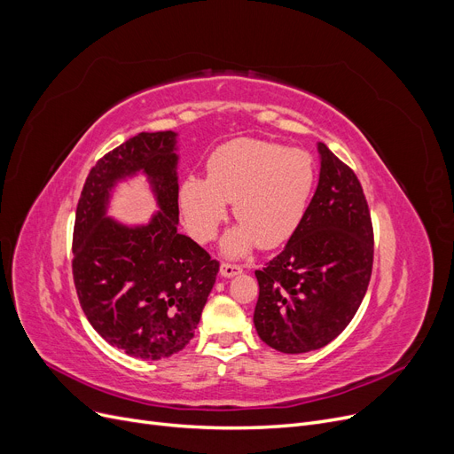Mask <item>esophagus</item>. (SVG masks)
I'll use <instances>...</instances> for the list:
<instances>
[{
  "mask_svg": "<svg viewBox=\"0 0 454 454\" xmlns=\"http://www.w3.org/2000/svg\"><path fill=\"white\" fill-rule=\"evenodd\" d=\"M220 273H222V277H234V275H239V273H242V266H239V264H229V262H223L222 266H220Z\"/></svg>",
  "mask_w": 454,
  "mask_h": 454,
  "instance_id": "34e87169",
  "label": "esophagus"
}]
</instances>
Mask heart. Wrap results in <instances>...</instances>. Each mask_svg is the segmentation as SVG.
I'll return each mask as SVG.
<instances>
[{
  "label": "heart",
  "instance_id": "obj_1",
  "mask_svg": "<svg viewBox=\"0 0 454 454\" xmlns=\"http://www.w3.org/2000/svg\"><path fill=\"white\" fill-rule=\"evenodd\" d=\"M207 171L208 177H184L181 212L193 239L208 242L232 203L240 225L222 242L231 256L247 253L256 242L275 247L288 240L307 212L317 174L307 151L256 138H236L215 147Z\"/></svg>",
  "mask_w": 454,
  "mask_h": 454
}]
</instances>
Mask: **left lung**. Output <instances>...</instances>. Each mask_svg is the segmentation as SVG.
<instances>
[{
  "mask_svg": "<svg viewBox=\"0 0 454 454\" xmlns=\"http://www.w3.org/2000/svg\"><path fill=\"white\" fill-rule=\"evenodd\" d=\"M319 181L299 227L256 270L254 329L270 348H325L355 317L373 268L372 215L355 171L319 142Z\"/></svg>",
  "mask_w": 454,
  "mask_h": 454,
  "instance_id": "8db88e82",
  "label": "left lung"
}]
</instances>
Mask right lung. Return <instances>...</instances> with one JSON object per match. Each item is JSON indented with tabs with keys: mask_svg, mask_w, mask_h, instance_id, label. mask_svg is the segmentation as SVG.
Wrapping results in <instances>:
<instances>
[{
	"mask_svg": "<svg viewBox=\"0 0 454 454\" xmlns=\"http://www.w3.org/2000/svg\"><path fill=\"white\" fill-rule=\"evenodd\" d=\"M177 133H138L109 151L82 186L74 227V283L84 316L129 356L160 360L193 338L220 262L179 223ZM144 173L160 212L145 226L106 215L110 192Z\"/></svg>",
	"mask_w": 454,
	"mask_h": 454,
	"instance_id": "add662e5",
	"label": "right lung"
}]
</instances>
